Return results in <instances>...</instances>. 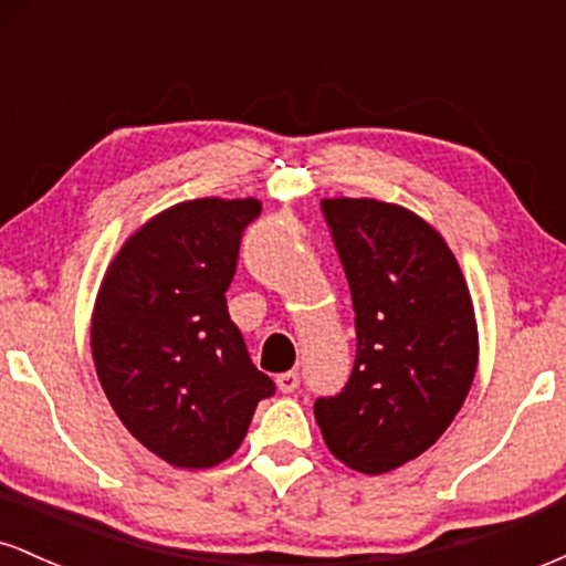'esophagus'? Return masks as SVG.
I'll list each match as a JSON object with an SVG mask.
<instances>
[{
    "label": "esophagus",
    "instance_id": "esophagus-1",
    "mask_svg": "<svg viewBox=\"0 0 566 566\" xmlns=\"http://www.w3.org/2000/svg\"><path fill=\"white\" fill-rule=\"evenodd\" d=\"M276 386L282 394H292L297 386H301V375L297 373H282L276 375Z\"/></svg>",
    "mask_w": 566,
    "mask_h": 566
}]
</instances>
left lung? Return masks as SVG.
<instances>
[{
    "label": "left lung",
    "mask_w": 566,
    "mask_h": 566,
    "mask_svg": "<svg viewBox=\"0 0 566 566\" xmlns=\"http://www.w3.org/2000/svg\"><path fill=\"white\" fill-rule=\"evenodd\" d=\"M356 311V359L316 423L337 460L386 473L423 454L473 382L479 335L463 271L423 218L378 199H324Z\"/></svg>",
    "instance_id": "8db88e82"
}]
</instances>
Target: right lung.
I'll return each instance as SVG.
<instances>
[{"label": "right lung", "mask_w": 566, "mask_h": 566, "mask_svg": "<svg viewBox=\"0 0 566 566\" xmlns=\"http://www.w3.org/2000/svg\"><path fill=\"white\" fill-rule=\"evenodd\" d=\"M258 216V199L180 201L127 239L97 292V380L127 431L178 469L231 458L276 391L226 305Z\"/></svg>", "instance_id": "obj_1"}]
</instances>
